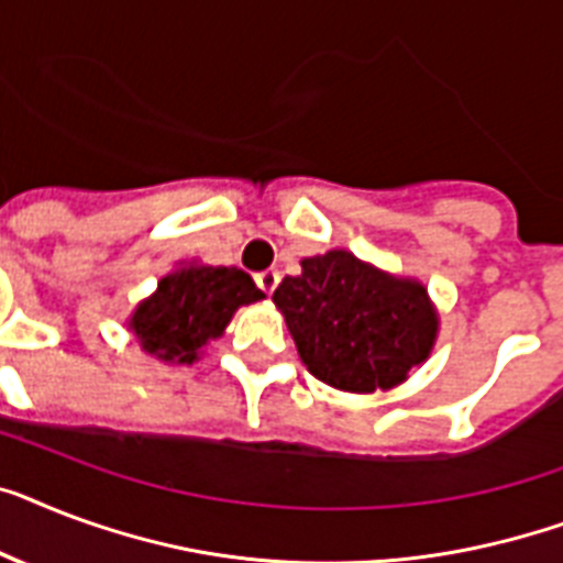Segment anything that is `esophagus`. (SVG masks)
Segmentation results:
<instances>
[{"instance_id": "esophagus-1", "label": "esophagus", "mask_w": 563, "mask_h": 563, "mask_svg": "<svg viewBox=\"0 0 563 563\" xmlns=\"http://www.w3.org/2000/svg\"><path fill=\"white\" fill-rule=\"evenodd\" d=\"M277 283H280V272H274V268L257 274V286L266 291V295H272V291L277 289Z\"/></svg>"}]
</instances>
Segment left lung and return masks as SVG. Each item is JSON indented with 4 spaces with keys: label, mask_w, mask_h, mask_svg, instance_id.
<instances>
[{
    "label": "left lung",
    "mask_w": 563,
    "mask_h": 563,
    "mask_svg": "<svg viewBox=\"0 0 563 563\" xmlns=\"http://www.w3.org/2000/svg\"><path fill=\"white\" fill-rule=\"evenodd\" d=\"M283 277L274 303L306 369L346 393L390 390L433 350L440 318L419 280L327 251Z\"/></svg>",
    "instance_id": "8db88e82"
}]
</instances>
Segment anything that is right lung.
I'll return each instance as SVG.
<instances>
[{
  "label": "right lung",
  "instance_id": "add662e5",
  "mask_svg": "<svg viewBox=\"0 0 563 563\" xmlns=\"http://www.w3.org/2000/svg\"><path fill=\"white\" fill-rule=\"evenodd\" d=\"M242 268L187 263L164 274L158 289L135 306L132 335L144 353L167 364H194L208 341H217L240 306L263 300Z\"/></svg>",
  "mask_w": 563,
  "mask_h": 563
}]
</instances>
